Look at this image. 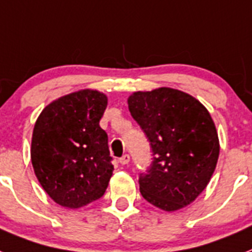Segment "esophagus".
I'll return each instance as SVG.
<instances>
[{
  "label": "esophagus",
  "mask_w": 252,
  "mask_h": 252,
  "mask_svg": "<svg viewBox=\"0 0 252 252\" xmlns=\"http://www.w3.org/2000/svg\"><path fill=\"white\" fill-rule=\"evenodd\" d=\"M129 160H130V156L128 155V154H126V155H123L122 158H119V162L122 164V165H126V164L129 162Z\"/></svg>",
  "instance_id": "obj_1"
}]
</instances>
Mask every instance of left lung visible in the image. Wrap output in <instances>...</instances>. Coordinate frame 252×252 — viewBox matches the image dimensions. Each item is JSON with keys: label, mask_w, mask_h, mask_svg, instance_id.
<instances>
[{"label": "left lung", "mask_w": 252, "mask_h": 252, "mask_svg": "<svg viewBox=\"0 0 252 252\" xmlns=\"http://www.w3.org/2000/svg\"><path fill=\"white\" fill-rule=\"evenodd\" d=\"M128 105L154 156L139 174L141 194L165 211L185 208L208 186L219 158L210 114L194 97L173 88L134 92Z\"/></svg>", "instance_id": "8db88e82"}]
</instances>
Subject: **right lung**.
<instances>
[{
	"label": "right lung",
	"instance_id": "1",
	"mask_svg": "<svg viewBox=\"0 0 252 252\" xmlns=\"http://www.w3.org/2000/svg\"><path fill=\"white\" fill-rule=\"evenodd\" d=\"M106 96L83 90L43 109L32 137V164L55 202L70 209L102 197L113 175L107 133L100 126Z\"/></svg>",
	"mask_w": 252,
	"mask_h": 252
}]
</instances>
